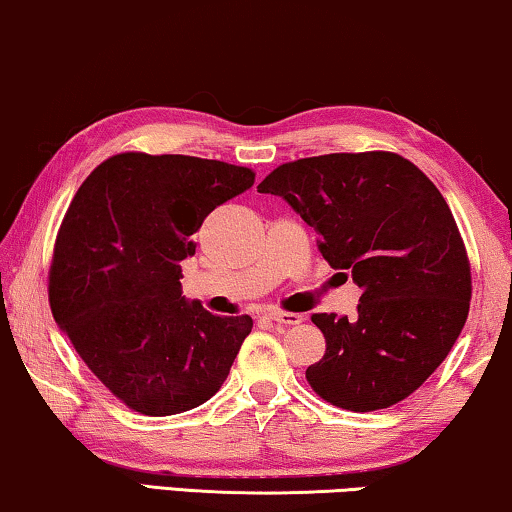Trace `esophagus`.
<instances>
[{"label": "esophagus", "instance_id": "1", "mask_svg": "<svg viewBox=\"0 0 512 512\" xmlns=\"http://www.w3.org/2000/svg\"><path fill=\"white\" fill-rule=\"evenodd\" d=\"M269 318L273 320V322H278V325H299V322H304V315H299V313H285V311H276V308H271L269 313Z\"/></svg>", "mask_w": 512, "mask_h": 512}]
</instances>
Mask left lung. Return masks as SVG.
<instances>
[{"label":"left lung","mask_w":512,"mask_h":512,"mask_svg":"<svg viewBox=\"0 0 512 512\" xmlns=\"http://www.w3.org/2000/svg\"><path fill=\"white\" fill-rule=\"evenodd\" d=\"M257 192L283 197L320 253L362 287L357 318L315 313L327 350L306 369L331 406L369 413L410 397L462 334L471 264L438 187L397 153H331L280 164Z\"/></svg>","instance_id":"obj_1"}]
</instances>
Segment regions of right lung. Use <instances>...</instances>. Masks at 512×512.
I'll return each mask as SVG.
<instances>
[{
  "mask_svg": "<svg viewBox=\"0 0 512 512\" xmlns=\"http://www.w3.org/2000/svg\"><path fill=\"white\" fill-rule=\"evenodd\" d=\"M253 183V169L220 160L120 153L71 199L50 262V311L136 413L176 415L211 399L253 329L250 315L220 318L181 290L201 222Z\"/></svg>",
  "mask_w": 512,
  "mask_h": 512,
  "instance_id": "1",
  "label": "right lung"
}]
</instances>
